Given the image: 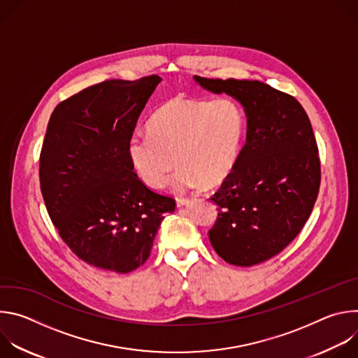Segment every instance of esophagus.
I'll list each match as a JSON object with an SVG mask.
<instances>
[{
  "label": "esophagus",
  "instance_id": "34e87169",
  "mask_svg": "<svg viewBox=\"0 0 358 358\" xmlns=\"http://www.w3.org/2000/svg\"><path fill=\"white\" fill-rule=\"evenodd\" d=\"M191 203V199L189 198H177V207L181 208V207H188Z\"/></svg>",
  "mask_w": 358,
  "mask_h": 358
}]
</instances>
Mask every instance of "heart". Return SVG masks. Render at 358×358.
<instances>
[{
  "mask_svg": "<svg viewBox=\"0 0 358 358\" xmlns=\"http://www.w3.org/2000/svg\"><path fill=\"white\" fill-rule=\"evenodd\" d=\"M148 136H133L127 157L137 178L162 189L181 166L174 188L221 185L234 171L245 136V116L229 97L213 100L176 96L148 120Z\"/></svg>",
  "mask_w": 358,
  "mask_h": 358,
  "instance_id": "obj_1",
  "label": "heart"
}]
</instances>
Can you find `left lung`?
Instances as JSON below:
<instances>
[{"mask_svg":"<svg viewBox=\"0 0 358 358\" xmlns=\"http://www.w3.org/2000/svg\"><path fill=\"white\" fill-rule=\"evenodd\" d=\"M194 80L232 96L246 115L238 163L211 198L218 206L211 245L231 265L265 262L297 236L315 207L320 160L310 120L293 96L264 82Z\"/></svg>","mask_w":358,"mask_h":358,"instance_id":"left-lung-1","label":"left lung"}]
</instances>
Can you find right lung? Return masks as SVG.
Returning a JSON list of instances; mask_svg holds the SVG:
<instances>
[{
  "label": "right lung",
  "instance_id": "obj_1",
  "mask_svg": "<svg viewBox=\"0 0 358 358\" xmlns=\"http://www.w3.org/2000/svg\"><path fill=\"white\" fill-rule=\"evenodd\" d=\"M157 75L110 79L61 101L50 115L39 159L48 214L76 257L99 269L127 273L150 257L176 201L152 192L134 174L127 143L156 90Z\"/></svg>",
  "mask_w": 358,
  "mask_h": 358
}]
</instances>
